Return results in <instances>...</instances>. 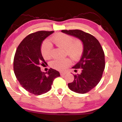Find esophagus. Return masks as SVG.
Instances as JSON below:
<instances>
[{
	"instance_id": "34e87169",
	"label": "esophagus",
	"mask_w": 122,
	"mask_h": 122,
	"mask_svg": "<svg viewBox=\"0 0 122 122\" xmlns=\"http://www.w3.org/2000/svg\"><path fill=\"white\" fill-rule=\"evenodd\" d=\"M67 74V73L66 72H65V71H62L60 73V75H66V74Z\"/></svg>"
}]
</instances>
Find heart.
Wrapping results in <instances>:
<instances>
[{"instance_id": "heart-1", "label": "heart", "mask_w": 122, "mask_h": 122, "mask_svg": "<svg viewBox=\"0 0 122 122\" xmlns=\"http://www.w3.org/2000/svg\"><path fill=\"white\" fill-rule=\"evenodd\" d=\"M51 40L56 46L65 48L68 55L73 59H77L83 51V44L79 39H74L71 36L65 33H59L51 38ZM53 46L48 39L43 42L41 46V53L45 59H49L51 56ZM71 64V60L66 58L55 60L51 62L50 66L54 69L63 71Z\"/></svg>"}]
</instances>
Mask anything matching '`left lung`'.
Returning a JSON list of instances; mask_svg holds the SVG:
<instances>
[{"mask_svg":"<svg viewBox=\"0 0 122 122\" xmlns=\"http://www.w3.org/2000/svg\"><path fill=\"white\" fill-rule=\"evenodd\" d=\"M62 32L79 39L83 45L80 60L72 68L82 69L80 74L74 75L73 82L68 84L73 92L85 94L96 86L101 81L105 68L104 53L96 38L81 30H62Z\"/></svg>","mask_w":122,"mask_h":122,"instance_id":"left-lung-1","label":"left lung"}]
</instances>
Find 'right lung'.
Masks as SVG:
<instances>
[{
	"instance_id": "add662e5",
	"label": "right lung",
	"mask_w": 122,
	"mask_h": 122,
	"mask_svg": "<svg viewBox=\"0 0 122 122\" xmlns=\"http://www.w3.org/2000/svg\"><path fill=\"white\" fill-rule=\"evenodd\" d=\"M54 31H38L29 34L18 46L14 57L13 68L16 78L29 92L40 95L50 90L53 80L60 76L50 68L42 72L40 65L46 64L41 53L42 43Z\"/></svg>"
}]
</instances>
